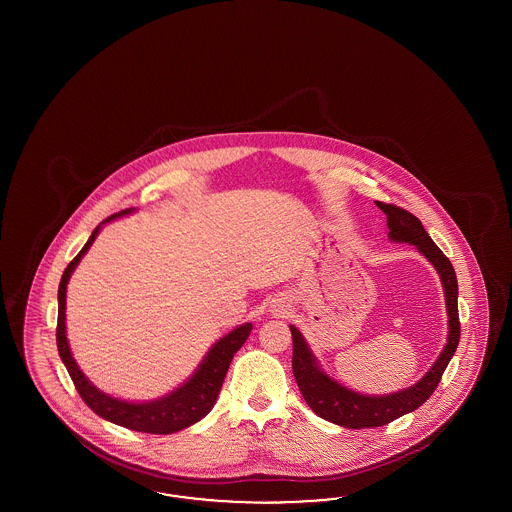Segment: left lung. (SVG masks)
<instances>
[{"instance_id":"1","label":"left lung","mask_w":512,"mask_h":512,"mask_svg":"<svg viewBox=\"0 0 512 512\" xmlns=\"http://www.w3.org/2000/svg\"><path fill=\"white\" fill-rule=\"evenodd\" d=\"M375 204L387 216L390 240L409 242L417 246L420 253L434 264L435 270L439 272L443 289H445L447 311H449V341L443 353L435 360L434 366L430 368V372L426 373L417 385L394 394H387V396H364L349 388L341 387L340 383H336L325 372H321L302 334L296 330L295 326H291L293 373L304 400L310 405L311 411L321 419L334 422L343 428H353V430L385 426L388 422L420 407L434 394L460 341L458 279L449 259L441 249L435 246L434 240L422 227L419 217L413 216L411 212L403 210L396 204H385L379 201Z\"/></svg>"}]
</instances>
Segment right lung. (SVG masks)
Listing matches in <instances>:
<instances>
[{
	"instance_id": "right-lung-1",
	"label": "right lung",
	"mask_w": 512,
	"mask_h": 512,
	"mask_svg": "<svg viewBox=\"0 0 512 512\" xmlns=\"http://www.w3.org/2000/svg\"><path fill=\"white\" fill-rule=\"evenodd\" d=\"M129 212H131V208L122 210L120 214H112L103 223L129 214ZM101 225H97L93 229L90 240L84 244V248L78 251L77 257L67 264L65 272H63L60 289H58V326H56L58 353L75 383L80 398L99 417L110 420L118 426L129 428V430L144 432V434L167 435L180 432L187 426L199 422L202 417H206L208 411L214 407L234 353L244 345V341L248 340L251 323L238 326L231 334H227L225 338L217 341L216 345L210 349V353L202 360L199 370L187 381L186 385L176 388L165 398H159L155 402L131 403L112 398L105 392L97 390L84 377V373L78 370L77 362L69 351V343L65 336V293H67V281L71 278V272L75 270L82 255L92 246Z\"/></svg>"
}]
</instances>
